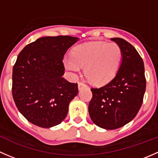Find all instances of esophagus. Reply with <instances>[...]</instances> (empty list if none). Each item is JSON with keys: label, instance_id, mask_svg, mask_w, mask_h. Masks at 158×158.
Here are the masks:
<instances>
[{"label": "esophagus", "instance_id": "34e87169", "mask_svg": "<svg viewBox=\"0 0 158 158\" xmlns=\"http://www.w3.org/2000/svg\"><path fill=\"white\" fill-rule=\"evenodd\" d=\"M86 86V85H85L84 82H79V84H78V87H79V89H82L83 87H85Z\"/></svg>", "mask_w": 158, "mask_h": 158}]
</instances>
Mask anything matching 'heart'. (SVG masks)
<instances>
[{"label": "heart", "instance_id": "b5f03b06", "mask_svg": "<svg viewBox=\"0 0 158 158\" xmlns=\"http://www.w3.org/2000/svg\"><path fill=\"white\" fill-rule=\"evenodd\" d=\"M122 57V49L116 43L88 42L74 47L72 56L64 58V65L73 72H79L81 67H85L87 79L92 83L102 85L115 76Z\"/></svg>", "mask_w": 158, "mask_h": 158}]
</instances>
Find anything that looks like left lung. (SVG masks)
I'll return each instance as SVG.
<instances>
[{
    "instance_id": "1",
    "label": "left lung",
    "mask_w": 158,
    "mask_h": 158,
    "mask_svg": "<svg viewBox=\"0 0 158 158\" xmlns=\"http://www.w3.org/2000/svg\"><path fill=\"white\" fill-rule=\"evenodd\" d=\"M120 46L122 61L109 83L92 88L89 113L92 122L107 130L119 128L135 118L143 102L146 79L142 58L135 47L122 38H111Z\"/></svg>"
}]
</instances>
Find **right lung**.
Here are the masks:
<instances>
[{"label":"right lung","instance_id":"obj_1","mask_svg":"<svg viewBox=\"0 0 158 158\" xmlns=\"http://www.w3.org/2000/svg\"><path fill=\"white\" fill-rule=\"evenodd\" d=\"M79 38L45 36L27 45L13 67L12 95L19 111L30 123L51 128L66 117L78 84L63 77V59Z\"/></svg>","mask_w":158,"mask_h":158}]
</instances>
